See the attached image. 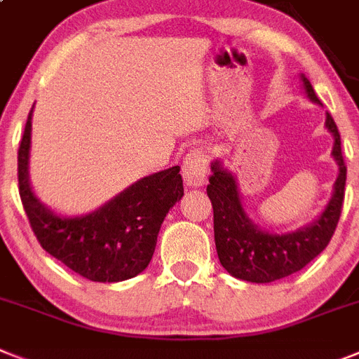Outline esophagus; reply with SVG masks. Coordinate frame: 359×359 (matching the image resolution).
Returning <instances> with one entry per match:
<instances>
[{
  "instance_id": "1",
  "label": "esophagus",
  "mask_w": 359,
  "mask_h": 359,
  "mask_svg": "<svg viewBox=\"0 0 359 359\" xmlns=\"http://www.w3.org/2000/svg\"><path fill=\"white\" fill-rule=\"evenodd\" d=\"M208 165H210V153L206 147L197 146L189 149L182 162V177H184L186 184L191 188H201L206 184Z\"/></svg>"
}]
</instances>
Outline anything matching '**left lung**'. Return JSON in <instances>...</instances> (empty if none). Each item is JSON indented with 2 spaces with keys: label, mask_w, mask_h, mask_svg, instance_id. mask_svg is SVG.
Segmentation results:
<instances>
[{
  "label": "left lung",
  "mask_w": 359,
  "mask_h": 359,
  "mask_svg": "<svg viewBox=\"0 0 359 359\" xmlns=\"http://www.w3.org/2000/svg\"><path fill=\"white\" fill-rule=\"evenodd\" d=\"M299 80L306 98L312 104L323 105L303 72ZM325 128L332 135L330 155L338 165V177L323 212L310 224L294 231H270L255 224L243 204L236 173L226 168L222 158L212 162L206 191L213 206L217 255L230 276L250 283H272L299 272L327 248L341 215L347 168L343 162L338 126L328 113L325 114Z\"/></svg>",
  "instance_id": "obj_1"
}]
</instances>
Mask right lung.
Returning a JSON list of instances; mask_svg holds the SVG:
<instances>
[{
	"label": "right lung",
	"instance_id": "obj_1",
	"mask_svg": "<svg viewBox=\"0 0 359 359\" xmlns=\"http://www.w3.org/2000/svg\"><path fill=\"white\" fill-rule=\"evenodd\" d=\"M32 111L34 105L18 151V182L41 248L89 281L118 283L144 272L165 215L184 195L179 165L138 179L89 213L54 212L41 203L31 184Z\"/></svg>",
	"mask_w": 359,
	"mask_h": 359
}]
</instances>
